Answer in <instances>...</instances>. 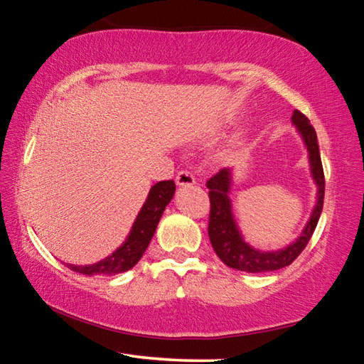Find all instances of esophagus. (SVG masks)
<instances>
[{
  "label": "esophagus",
  "mask_w": 364,
  "mask_h": 364,
  "mask_svg": "<svg viewBox=\"0 0 364 364\" xmlns=\"http://www.w3.org/2000/svg\"><path fill=\"white\" fill-rule=\"evenodd\" d=\"M176 184L180 188H186V186H194L196 184V178L193 176V173H189V171H180V173L176 175Z\"/></svg>",
  "instance_id": "esophagus-1"
}]
</instances>
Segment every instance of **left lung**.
<instances>
[{"instance_id": "8db88e82", "label": "left lung", "mask_w": 364, "mask_h": 364, "mask_svg": "<svg viewBox=\"0 0 364 364\" xmlns=\"http://www.w3.org/2000/svg\"><path fill=\"white\" fill-rule=\"evenodd\" d=\"M291 120L308 152L310 176L313 183L316 184L315 205L311 208L310 218L301 230L300 236L294 242L287 244L286 247L276 250H262L254 247L245 241L232 212V202L230 197L232 188V168L220 170L217 175L207 181V188L210 189V193H208L210 196L208 237H210L215 254L226 267L245 271V273H264V271H276L289 267L305 249L318 225L324 202V173L316 132L310 125V120L299 110H294Z\"/></svg>"}]
</instances>
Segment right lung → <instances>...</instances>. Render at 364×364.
<instances>
[{"instance_id":"add662e5","label":"right lung","mask_w":364,"mask_h":364,"mask_svg":"<svg viewBox=\"0 0 364 364\" xmlns=\"http://www.w3.org/2000/svg\"><path fill=\"white\" fill-rule=\"evenodd\" d=\"M175 189L176 186L173 180L154 184L122 245H119L112 254L93 264L67 263V268L88 276H112L132 269L149 245L165 207L173 199Z\"/></svg>"}]
</instances>
